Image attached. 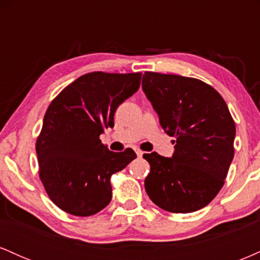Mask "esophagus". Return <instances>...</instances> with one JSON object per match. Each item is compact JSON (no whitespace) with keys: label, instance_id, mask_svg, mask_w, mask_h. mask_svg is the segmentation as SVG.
<instances>
[{"label":"esophagus","instance_id":"obj_1","mask_svg":"<svg viewBox=\"0 0 260 260\" xmlns=\"http://www.w3.org/2000/svg\"><path fill=\"white\" fill-rule=\"evenodd\" d=\"M136 154H137V156H138V157L143 156V151L139 150V149H136Z\"/></svg>","mask_w":260,"mask_h":260}]
</instances>
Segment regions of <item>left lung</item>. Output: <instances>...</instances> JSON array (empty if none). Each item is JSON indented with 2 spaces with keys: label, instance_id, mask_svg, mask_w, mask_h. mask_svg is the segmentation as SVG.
I'll list each match as a JSON object with an SVG mask.
<instances>
[{
  "label": "left lung",
  "instance_id": "1",
  "mask_svg": "<svg viewBox=\"0 0 260 260\" xmlns=\"http://www.w3.org/2000/svg\"><path fill=\"white\" fill-rule=\"evenodd\" d=\"M143 91L161 127L175 137L172 157L144 154L150 172L144 182L149 198L170 213H193L221 189L234 159L236 127L225 100L196 78L145 72Z\"/></svg>",
  "mask_w": 260,
  "mask_h": 260
}]
</instances>
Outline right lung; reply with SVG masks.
<instances>
[{
	"label": "right lung",
	"mask_w": 260,
	"mask_h": 260,
	"mask_svg": "<svg viewBox=\"0 0 260 260\" xmlns=\"http://www.w3.org/2000/svg\"><path fill=\"white\" fill-rule=\"evenodd\" d=\"M142 73L92 72L66 86L47 107L37 139L39 176L50 199L76 216L111 202L110 178L137 155L113 153L100 140L117 107L139 89Z\"/></svg>",
	"instance_id": "1"
}]
</instances>
